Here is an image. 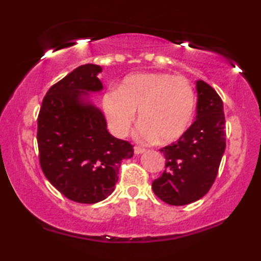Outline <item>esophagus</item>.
<instances>
[{"mask_svg":"<svg viewBox=\"0 0 261 261\" xmlns=\"http://www.w3.org/2000/svg\"><path fill=\"white\" fill-rule=\"evenodd\" d=\"M146 151L144 147H139V146H135L134 147V153L135 154H142Z\"/></svg>","mask_w":261,"mask_h":261,"instance_id":"esophagus-1","label":"esophagus"}]
</instances>
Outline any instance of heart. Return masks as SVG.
<instances>
[{
	"label": "heart",
	"instance_id": "heart-1",
	"mask_svg": "<svg viewBox=\"0 0 261 261\" xmlns=\"http://www.w3.org/2000/svg\"><path fill=\"white\" fill-rule=\"evenodd\" d=\"M195 92L183 77L170 73H134L103 96L110 130L126 137L139 112L138 137L145 141H176L190 126L195 113Z\"/></svg>",
	"mask_w": 261,
	"mask_h": 261
}]
</instances>
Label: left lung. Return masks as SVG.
Returning a JSON list of instances; mask_svg holds the SVG:
<instances>
[{"mask_svg":"<svg viewBox=\"0 0 261 261\" xmlns=\"http://www.w3.org/2000/svg\"><path fill=\"white\" fill-rule=\"evenodd\" d=\"M196 89L195 122L177 142L159 149L165 156V171L153 180L152 189L171 205L190 204L210 190L226 149L222 99L205 82H196Z\"/></svg>","mask_w":261,"mask_h":261,"instance_id":"obj_1","label":"left lung"}]
</instances>
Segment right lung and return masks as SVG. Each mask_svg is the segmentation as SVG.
Masks as SVG:
<instances>
[{
  "label": "right lung",
  "mask_w": 261,
  "mask_h": 261,
  "mask_svg": "<svg viewBox=\"0 0 261 261\" xmlns=\"http://www.w3.org/2000/svg\"><path fill=\"white\" fill-rule=\"evenodd\" d=\"M94 64L78 66L48 89L38 116L39 162L49 183L71 201L97 203L119 179L123 159L134 154L128 141L107 129L101 110L85 101L103 89Z\"/></svg>",
  "instance_id": "add662e5"
}]
</instances>
